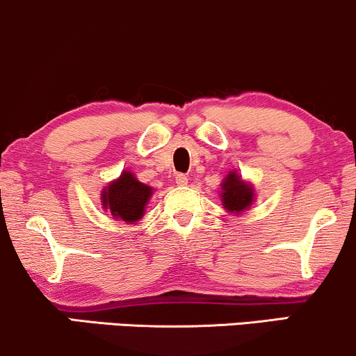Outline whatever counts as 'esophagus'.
<instances>
[{"label":"esophagus","mask_w":356,"mask_h":356,"mask_svg":"<svg viewBox=\"0 0 356 356\" xmlns=\"http://www.w3.org/2000/svg\"><path fill=\"white\" fill-rule=\"evenodd\" d=\"M177 185L178 186L188 185V177H186V175H183V173H178L177 175Z\"/></svg>","instance_id":"obj_1"}]
</instances>
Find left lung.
Here are the masks:
<instances>
[{"label": "left lung", "instance_id": "8db88e82", "mask_svg": "<svg viewBox=\"0 0 356 356\" xmlns=\"http://www.w3.org/2000/svg\"><path fill=\"white\" fill-rule=\"evenodd\" d=\"M223 193H221V202L225 208L229 211H243L253 202V190L246 183L241 181V178L236 173H229L223 181Z\"/></svg>", "mask_w": 356, "mask_h": 356}]
</instances>
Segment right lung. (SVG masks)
<instances>
[{
    "label": "right lung",
    "mask_w": 356,
    "mask_h": 356,
    "mask_svg": "<svg viewBox=\"0 0 356 356\" xmlns=\"http://www.w3.org/2000/svg\"><path fill=\"white\" fill-rule=\"evenodd\" d=\"M152 193V188L138 181L129 171H124L120 179L113 181L103 191V208L110 210L116 220L131 223L143 216L145 204L148 203Z\"/></svg>",
    "instance_id": "obj_1"
}]
</instances>
